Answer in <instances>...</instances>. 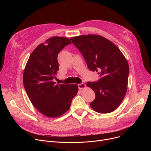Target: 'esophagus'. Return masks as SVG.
Segmentation results:
<instances>
[{"label": "esophagus", "mask_w": 151, "mask_h": 151, "mask_svg": "<svg viewBox=\"0 0 151 151\" xmlns=\"http://www.w3.org/2000/svg\"><path fill=\"white\" fill-rule=\"evenodd\" d=\"M85 87H86V85H85V84L83 83H81L78 84V88H79V89L80 90H82V89H83V88H85Z\"/></svg>", "instance_id": "1"}]
</instances>
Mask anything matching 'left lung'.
I'll use <instances>...</instances> for the list:
<instances>
[{
	"mask_svg": "<svg viewBox=\"0 0 151 151\" xmlns=\"http://www.w3.org/2000/svg\"><path fill=\"white\" fill-rule=\"evenodd\" d=\"M83 55L88 69L100 74L97 82H87L96 94L90 103L100 114L117 109L123 100L128 85V63L120 50L111 40L98 35L88 34L70 38Z\"/></svg>",
	"mask_w": 151,
	"mask_h": 151,
	"instance_id": "1",
	"label": "left lung"
}]
</instances>
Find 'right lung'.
<instances>
[{
  "instance_id": "add662e5",
  "label": "right lung",
  "mask_w": 151,
  "mask_h": 151,
  "mask_svg": "<svg viewBox=\"0 0 151 151\" xmlns=\"http://www.w3.org/2000/svg\"><path fill=\"white\" fill-rule=\"evenodd\" d=\"M71 44L64 37L54 36L47 39L32 52L24 70L23 83L32 104L49 118L65 114L78 91L77 84L55 83L52 81L59 69L58 54Z\"/></svg>"
}]
</instances>
